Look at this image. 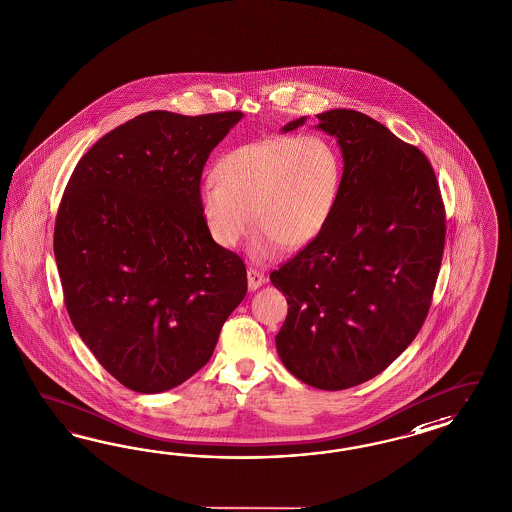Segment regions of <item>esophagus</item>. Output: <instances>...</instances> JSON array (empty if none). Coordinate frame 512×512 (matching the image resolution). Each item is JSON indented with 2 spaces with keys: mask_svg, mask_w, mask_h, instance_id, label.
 Listing matches in <instances>:
<instances>
[{
  "mask_svg": "<svg viewBox=\"0 0 512 512\" xmlns=\"http://www.w3.org/2000/svg\"><path fill=\"white\" fill-rule=\"evenodd\" d=\"M247 278H249L250 292H256L258 288H262L263 284H265L263 273L256 271V269H249V271H247Z\"/></svg>",
  "mask_w": 512,
  "mask_h": 512,
  "instance_id": "obj_1",
  "label": "esophagus"
}]
</instances>
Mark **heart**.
<instances>
[{
  "mask_svg": "<svg viewBox=\"0 0 512 512\" xmlns=\"http://www.w3.org/2000/svg\"><path fill=\"white\" fill-rule=\"evenodd\" d=\"M198 190V205L215 243L232 249L249 230L250 254L271 258L278 247L310 245L335 213L344 164L320 134L269 136L234 147Z\"/></svg>",
  "mask_w": 512,
  "mask_h": 512,
  "instance_id": "1",
  "label": "heart"
}]
</instances>
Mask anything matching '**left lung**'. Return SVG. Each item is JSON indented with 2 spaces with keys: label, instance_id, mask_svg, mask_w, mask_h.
<instances>
[{
  "label": "left lung",
  "instance_id": "1",
  "mask_svg": "<svg viewBox=\"0 0 512 512\" xmlns=\"http://www.w3.org/2000/svg\"><path fill=\"white\" fill-rule=\"evenodd\" d=\"M316 117L342 151L344 179L322 234L271 273L290 305L275 342L297 380L342 391L378 376L421 331L443 258L445 209L417 147L355 110ZM305 123L299 117L282 132Z\"/></svg>",
  "mask_w": 512,
  "mask_h": 512
}]
</instances>
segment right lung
Segmentation results:
<instances>
[{
  "instance_id": "right-lung-1",
  "label": "right lung",
  "mask_w": 512,
  "mask_h": 512,
  "mask_svg": "<svg viewBox=\"0 0 512 512\" xmlns=\"http://www.w3.org/2000/svg\"><path fill=\"white\" fill-rule=\"evenodd\" d=\"M241 112L153 110L78 161L54 228L65 307L97 361L155 395L209 361L247 293V269L198 205L204 164Z\"/></svg>"
}]
</instances>
